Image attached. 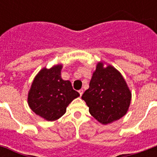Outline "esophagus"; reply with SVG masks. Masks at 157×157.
Masks as SVG:
<instances>
[{
  "instance_id": "1",
  "label": "esophagus",
  "mask_w": 157,
  "mask_h": 157,
  "mask_svg": "<svg viewBox=\"0 0 157 157\" xmlns=\"http://www.w3.org/2000/svg\"><path fill=\"white\" fill-rule=\"evenodd\" d=\"M83 90H79V94H80V96H82V94H83Z\"/></svg>"
}]
</instances>
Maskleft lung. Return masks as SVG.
<instances>
[{
    "label": "left lung",
    "mask_w": 157,
    "mask_h": 157,
    "mask_svg": "<svg viewBox=\"0 0 157 157\" xmlns=\"http://www.w3.org/2000/svg\"><path fill=\"white\" fill-rule=\"evenodd\" d=\"M98 62L81 98L89 112L102 124L121 119L129 110L132 94L121 73L114 67Z\"/></svg>",
    "instance_id": "1"
}]
</instances>
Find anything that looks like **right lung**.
I'll list each match as a JSON object with an SVG mask.
<instances>
[{"label": "right lung", "instance_id": "1", "mask_svg": "<svg viewBox=\"0 0 157 157\" xmlns=\"http://www.w3.org/2000/svg\"><path fill=\"white\" fill-rule=\"evenodd\" d=\"M62 68L63 64H56L50 68L43 67L36 75L28 91L29 107L48 121L59 119L71 101L80 96L70 81L63 80Z\"/></svg>", "mask_w": 157, "mask_h": 157}]
</instances>
